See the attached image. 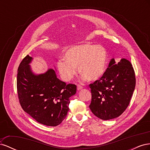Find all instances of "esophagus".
I'll use <instances>...</instances> for the list:
<instances>
[{
	"mask_svg": "<svg viewBox=\"0 0 150 150\" xmlns=\"http://www.w3.org/2000/svg\"><path fill=\"white\" fill-rule=\"evenodd\" d=\"M83 89V87L81 86H80V85H77V89L78 90H81V89Z\"/></svg>",
	"mask_w": 150,
	"mask_h": 150,
	"instance_id": "34e87169",
	"label": "esophagus"
}]
</instances>
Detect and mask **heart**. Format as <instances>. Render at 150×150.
<instances>
[{
    "mask_svg": "<svg viewBox=\"0 0 150 150\" xmlns=\"http://www.w3.org/2000/svg\"><path fill=\"white\" fill-rule=\"evenodd\" d=\"M64 59L59 61L57 66L64 81L72 79L77 73V67L81 79L93 81L99 79L105 72L107 53L102 46L85 44L68 50Z\"/></svg>",
    "mask_w": 150,
    "mask_h": 150,
    "instance_id": "b5f03b06",
    "label": "heart"
}]
</instances>
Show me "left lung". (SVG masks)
Masks as SVG:
<instances>
[{
	"mask_svg": "<svg viewBox=\"0 0 150 150\" xmlns=\"http://www.w3.org/2000/svg\"><path fill=\"white\" fill-rule=\"evenodd\" d=\"M136 85L132 64L112 59L101 78L89 86L91 92L90 110L99 118L108 120L120 116L128 106Z\"/></svg>",
	"mask_w": 150,
	"mask_h": 150,
	"instance_id": "left-lung-1",
	"label": "left lung"
}]
</instances>
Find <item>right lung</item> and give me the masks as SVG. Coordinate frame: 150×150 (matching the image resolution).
<instances>
[{
	"instance_id": "add662e5",
	"label": "right lung",
	"mask_w": 150,
	"mask_h": 150,
	"mask_svg": "<svg viewBox=\"0 0 150 150\" xmlns=\"http://www.w3.org/2000/svg\"><path fill=\"white\" fill-rule=\"evenodd\" d=\"M27 55L18 67L17 89L23 110L40 124L56 126L65 119L69 110V98L76 93V86L66 84L57 78L53 69L35 75Z\"/></svg>"
}]
</instances>
